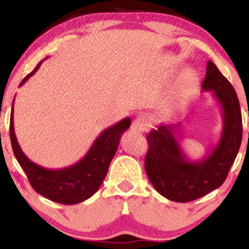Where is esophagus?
I'll return each mask as SVG.
<instances>
[{"instance_id": "34e87169", "label": "esophagus", "mask_w": 249, "mask_h": 249, "mask_svg": "<svg viewBox=\"0 0 249 249\" xmlns=\"http://www.w3.org/2000/svg\"><path fill=\"white\" fill-rule=\"evenodd\" d=\"M148 126H149V123H148V120L145 119L144 117H142V115H139V117L132 122L131 125L132 130H135V131L137 132L145 131V130L148 129Z\"/></svg>"}]
</instances>
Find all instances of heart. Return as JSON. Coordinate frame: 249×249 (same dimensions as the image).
<instances>
[{
  "instance_id": "obj_1",
  "label": "heart",
  "mask_w": 249,
  "mask_h": 249,
  "mask_svg": "<svg viewBox=\"0 0 249 249\" xmlns=\"http://www.w3.org/2000/svg\"><path fill=\"white\" fill-rule=\"evenodd\" d=\"M195 73L192 70H185L182 74H180L179 79L177 83V90L178 92H184L185 90L189 89L193 84L195 83Z\"/></svg>"
}]
</instances>
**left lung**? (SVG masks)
<instances>
[{
	"mask_svg": "<svg viewBox=\"0 0 249 249\" xmlns=\"http://www.w3.org/2000/svg\"><path fill=\"white\" fill-rule=\"evenodd\" d=\"M203 91H212L222 108L223 130L214 147L200 160H190L180 147L182 123H164L148 134L144 167L159 194L189 202L217 189L227 179L242 141V115L235 89L212 61L207 62Z\"/></svg>",
	"mask_w": 249,
	"mask_h": 249,
	"instance_id": "obj_1",
	"label": "left lung"
}]
</instances>
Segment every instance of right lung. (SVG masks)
I'll return each instance as SVG.
<instances>
[{
  "label": "right lung",
  "mask_w": 249,
  "mask_h": 249,
  "mask_svg": "<svg viewBox=\"0 0 249 249\" xmlns=\"http://www.w3.org/2000/svg\"><path fill=\"white\" fill-rule=\"evenodd\" d=\"M43 61L38 62L34 71L21 80L19 87H21L30 77L36 73ZM131 119L127 117L117 124L105 129L79 161L71 166L59 170L44 169L35 164L24 154L14 132L13 105H12L9 134H11L14 155L21 169L26 173L32 188L42 196L52 201L62 205H74L91 197L101 187L108 171L110 161L119 145L120 136L123 132L129 129Z\"/></svg>",
  "instance_id": "1"
}]
</instances>
